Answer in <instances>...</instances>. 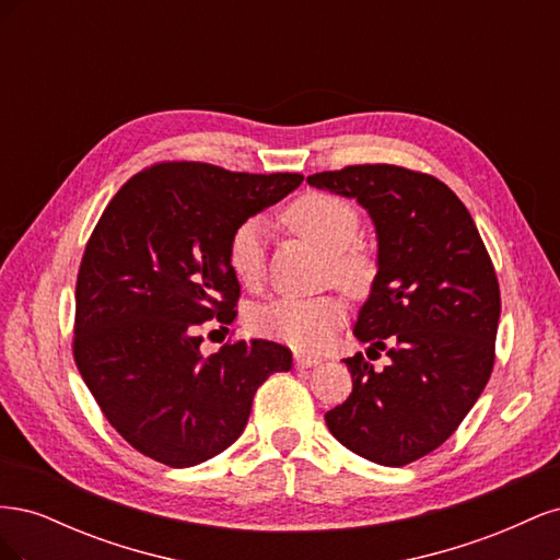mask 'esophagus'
Segmentation results:
<instances>
[{"mask_svg": "<svg viewBox=\"0 0 560 560\" xmlns=\"http://www.w3.org/2000/svg\"><path fill=\"white\" fill-rule=\"evenodd\" d=\"M294 364H296L299 369H311V366L319 364V358H313V354L296 352V354H294Z\"/></svg>", "mask_w": 560, "mask_h": 560, "instance_id": "34e87169", "label": "esophagus"}]
</instances>
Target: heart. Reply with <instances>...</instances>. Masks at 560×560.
Masks as SVG:
<instances>
[{"instance_id":"1","label":"heart","mask_w":560,"mask_h":560,"mask_svg":"<svg viewBox=\"0 0 560 560\" xmlns=\"http://www.w3.org/2000/svg\"><path fill=\"white\" fill-rule=\"evenodd\" d=\"M282 224L303 241L329 254V278L352 296H364L376 278V259L358 243L360 214L348 200L325 191H308L282 212ZM226 264L235 280L252 287L264 273V224L249 217L233 229ZM252 329L301 352L325 350L346 322V301L336 294L299 299L280 296L249 317Z\"/></svg>"}]
</instances>
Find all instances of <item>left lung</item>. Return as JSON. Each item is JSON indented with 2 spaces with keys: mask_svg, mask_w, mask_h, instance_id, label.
I'll return each instance as SVG.
<instances>
[{
  "mask_svg": "<svg viewBox=\"0 0 560 560\" xmlns=\"http://www.w3.org/2000/svg\"><path fill=\"white\" fill-rule=\"evenodd\" d=\"M308 184L358 198L378 235V273L354 336L389 364L343 360L350 397L327 411L352 453L404 467L465 420L495 364L500 284L471 214L448 186L401 165H348ZM366 352V354H369Z\"/></svg>",
  "mask_w": 560,
  "mask_h": 560,
  "instance_id": "8db88e82",
  "label": "left lung"
}]
</instances>
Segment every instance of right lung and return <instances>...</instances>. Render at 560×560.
<instances>
[{"label":"right lung","mask_w":560,"mask_h":560,"mask_svg":"<svg viewBox=\"0 0 560 560\" xmlns=\"http://www.w3.org/2000/svg\"><path fill=\"white\" fill-rule=\"evenodd\" d=\"M301 182L163 161L130 177L93 229L77 276L74 362L109 425L151 460L191 467L226 451L257 387L292 369V350L264 338L206 358L200 329L238 315L233 229Z\"/></svg>","instance_id":"right-lung-1"}]
</instances>
